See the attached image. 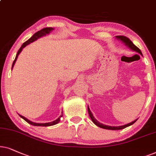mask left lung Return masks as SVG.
<instances>
[{
  "label": "left lung",
  "instance_id": "1",
  "mask_svg": "<svg viewBox=\"0 0 156 156\" xmlns=\"http://www.w3.org/2000/svg\"><path fill=\"white\" fill-rule=\"evenodd\" d=\"M116 38H117L118 39H119V40H120L122 41V42L125 43L126 45H127V46L128 48H130V49L133 50V51H136L137 52V53H140V55H143L142 53H141L140 50L138 48V47L136 46V45H135L133 43V42L131 41L130 40L129 38H127V37L126 36H116ZM88 114L89 115H90V118H91V120H92V121L93 122V123H95V125H96L97 126H98V127L101 128H104V129H108V130H121V129H123V128H126V127H128V126H131L137 120H135L134 121L131 122V123H129L128 124H126V125H124V126H105V125H103V124L99 123L98 120L95 119V118H94V116H93V113H91L90 110V108H89L88 106Z\"/></svg>",
  "mask_w": 156,
  "mask_h": 156
}]
</instances>
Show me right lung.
Returning <instances> with one entry per match:
<instances>
[{
	"instance_id": "right-lung-1",
	"label": "right lung",
	"mask_w": 156,
	"mask_h": 156,
	"mask_svg": "<svg viewBox=\"0 0 156 156\" xmlns=\"http://www.w3.org/2000/svg\"><path fill=\"white\" fill-rule=\"evenodd\" d=\"M54 30V29H53V28H51V27H50V28H44L41 29V30H39V31H38V32H36V33H34V34H33V36L32 37H31L30 38H29L28 41H26V42L23 43V45H21V47L20 48V49L18 50L17 54H16V58H15V60H14V61H13V65H12V68H13L14 64H15L16 60H17V58H18V55H19L20 52L22 51V50H23V48L26 47L27 45L30 44V43L33 42V41H36L37 39H38L39 38H41V37L44 36H45V35L49 34V33H51L52 30ZM18 115H19V114H18ZM20 115V118H22L23 119H24V120H26V121L27 122V123H28L29 124H30V125H33V126H51L55 125V124H57V123H59L60 120H61V118L63 117V112H62V114L61 115V116H60V117H59L58 118V119H56L55 120H54V121L50 122V123H33V122L30 121V120H29L27 119L26 118H25L24 116L20 115Z\"/></svg>"
}]
</instances>
